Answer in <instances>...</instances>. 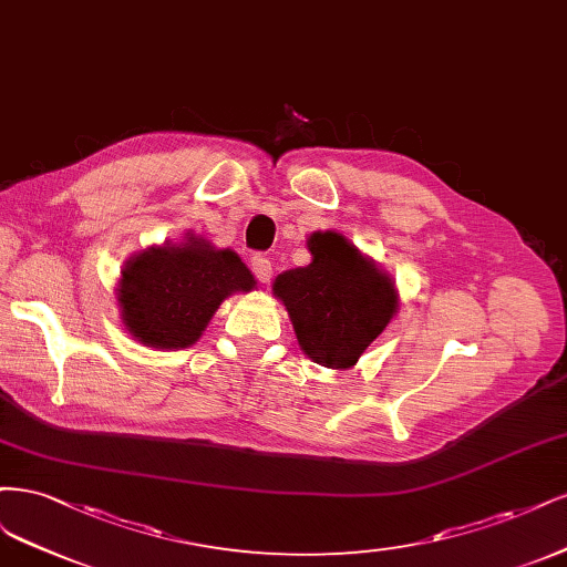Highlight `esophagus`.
Here are the masks:
<instances>
[{"label":"esophagus","instance_id":"34e87169","mask_svg":"<svg viewBox=\"0 0 567 567\" xmlns=\"http://www.w3.org/2000/svg\"><path fill=\"white\" fill-rule=\"evenodd\" d=\"M251 270L254 276H257L261 282H270L272 278V266L266 257H261V254H257V257H251Z\"/></svg>","mask_w":567,"mask_h":567}]
</instances>
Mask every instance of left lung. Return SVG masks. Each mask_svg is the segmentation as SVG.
Masks as SVG:
<instances>
[{"label":"left lung","instance_id":"1","mask_svg":"<svg viewBox=\"0 0 567 567\" xmlns=\"http://www.w3.org/2000/svg\"><path fill=\"white\" fill-rule=\"evenodd\" d=\"M308 249L313 261L280 272L272 295L310 360L349 370L395 316V282L341 233H313Z\"/></svg>","mask_w":567,"mask_h":567}]
</instances>
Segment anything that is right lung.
Masks as SVG:
<instances>
[{
  "mask_svg": "<svg viewBox=\"0 0 567 567\" xmlns=\"http://www.w3.org/2000/svg\"><path fill=\"white\" fill-rule=\"evenodd\" d=\"M257 280L233 249L197 235L181 245L148 247L126 261L117 282L124 330L151 349H188L216 308Z\"/></svg>",
  "mask_w": 567,
  "mask_h": 567,
  "instance_id": "1",
  "label": "right lung"
}]
</instances>
